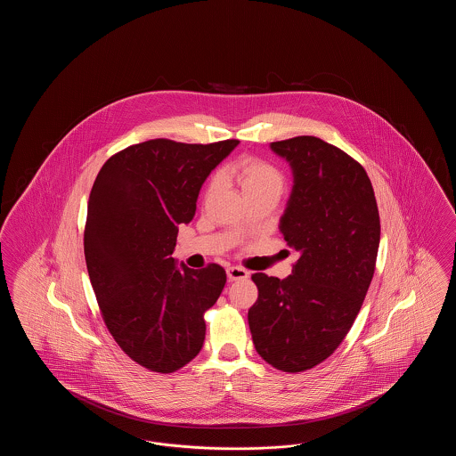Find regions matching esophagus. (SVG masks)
Here are the masks:
<instances>
[{
	"instance_id": "obj_1",
	"label": "esophagus",
	"mask_w": 456,
	"mask_h": 456,
	"mask_svg": "<svg viewBox=\"0 0 456 456\" xmlns=\"http://www.w3.org/2000/svg\"><path fill=\"white\" fill-rule=\"evenodd\" d=\"M248 277H249V272L240 268V266H229L227 268L229 282H236V281H242V279H248Z\"/></svg>"
}]
</instances>
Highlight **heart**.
<instances>
[{"label":"heart","mask_w":456,"mask_h":456,"mask_svg":"<svg viewBox=\"0 0 456 456\" xmlns=\"http://www.w3.org/2000/svg\"><path fill=\"white\" fill-rule=\"evenodd\" d=\"M220 179L232 181L246 200L261 195L281 198L285 188L282 171L258 157H240L220 173ZM217 188V179H212L207 188V196L214 195Z\"/></svg>","instance_id":"obj_1"}]
</instances>
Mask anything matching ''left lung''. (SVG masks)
I'll return each mask as SVG.
<instances>
[{"instance_id":"1","label":"left lung","mask_w":456,"mask_h":456,"mask_svg":"<svg viewBox=\"0 0 456 456\" xmlns=\"http://www.w3.org/2000/svg\"><path fill=\"white\" fill-rule=\"evenodd\" d=\"M292 169L281 232L299 253L287 279L253 273V344L283 372L314 368L342 344L374 275L379 214L364 167L316 136L270 143Z\"/></svg>"}]
</instances>
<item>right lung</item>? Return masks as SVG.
<instances>
[{"instance_id":"add662e5","label":"right lung","mask_w":456,"mask_h":456,"mask_svg":"<svg viewBox=\"0 0 456 456\" xmlns=\"http://www.w3.org/2000/svg\"><path fill=\"white\" fill-rule=\"evenodd\" d=\"M238 143L149 140L112 155L95 177L84 234L88 277L109 333L143 368L174 372L203 347V314L217 303L225 270L177 266L171 255L205 179Z\"/></svg>"}]
</instances>
